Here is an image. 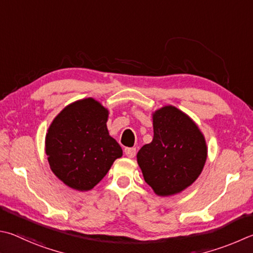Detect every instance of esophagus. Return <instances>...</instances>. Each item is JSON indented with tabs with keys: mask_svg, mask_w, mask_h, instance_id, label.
Masks as SVG:
<instances>
[{
	"mask_svg": "<svg viewBox=\"0 0 253 253\" xmlns=\"http://www.w3.org/2000/svg\"><path fill=\"white\" fill-rule=\"evenodd\" d=\"M125 155L128 158H134L136 155V148H125Z\"/></svg>",
	"mask_w": 253,
	"mask_h": 253,
	"instance_id": "obj_1",
	"label": "esophagus"
}]
</instances>
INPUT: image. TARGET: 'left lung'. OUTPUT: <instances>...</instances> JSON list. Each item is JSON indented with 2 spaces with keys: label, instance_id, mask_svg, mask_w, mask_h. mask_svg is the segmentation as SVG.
<instances>
[{
  "label": "left lung",
  "instance_id": "obj_1",
  "mask_svg": "<svg viewBox=\"0 0 253 253\" xmlns=\"http://www.w3.org/2000/svg\"><path fill=\"white\" fill-rule=\"evenodd\" d=\"M154 138L137 154L145 181L156 195L179 194L199 177L207 159L206 139L196 123L171 105L153 114Z\"/></svg>",
  "mask_w": 253,
  "mask_h": 253
}]
</instances>
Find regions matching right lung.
<instances>
[{
    "mask_svg": "<svg viewBox=\"0 0 253 253\" xmlns=\"http://www.w3.org/2000/svg\"><path fill=\"white\" fill-rule=\"evenodd\" d=\"M108 109L94 98L68 105L49 125L45 153L55 176L79 191L93 189L123 156L107 129Z\"/></svg>",
    "mask_w": 253,
    "mask_h": 253,
    "instance_id": "obj_1",
    "label": "right lung"
}]
</instances>
